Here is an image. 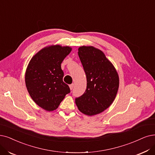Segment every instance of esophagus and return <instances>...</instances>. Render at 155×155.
<instances>
[{"label":"esophagus","mask_w":155,"mask_h":155,"mask_svg":"<svg viewBox=\"0 0 155 155\" xmlns=\"http://www.w3.org/2000/svg\"><path fill=\"white\" fill-rule=\"evenodd\" d=\"M74 84H70L69 85V87H70V89L72 90V89H73V88H74Z\"/></svg>","instance_id":"obj_1"}]
</instances>
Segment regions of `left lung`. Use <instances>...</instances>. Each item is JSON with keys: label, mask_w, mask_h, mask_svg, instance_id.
I'll return each instance as SVG.
<instances>
[{"label": "left lung", "mask_w": 155, "mask_h": 155, "mask_svg": "<svg viewBox=\"0 0 155 155\" xmlns=\"http://www.w3.org/2000/svg\"><path fill=\"white\" fill-rule=\"evenodd\" d=\"M78 55L86 76L84 94L76 98L78 109L86 115L101 113L114 101L119 88V77L104 53L93 46H81Z\"/></svg>", "instance_id": "1"}]
</instances>
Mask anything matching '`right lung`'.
<instances>
[{"mask_svg": "<svg viewBox=\"0 0 155 155\" xmlns=\"http://www.w3.org/2000/svg\"><path fill=\"white\" fill-rule=\"evenodd\" d=\"M72 48L54 45L42 49L30 60L25 72V84L32 100L48 111L58 108L71 92L63 81L61 64Z\"/></svg>", "mask_w": 155, "mask_h": 155, "instance_id": "obj_1", "label": "right lung"}]
</instances>
